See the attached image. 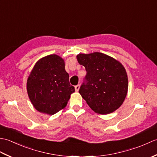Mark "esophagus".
Returning <instances> with one entry per match:
<instances>
[{"mask_svg": "<svg viewBox=\"0 0 157 157\" xmlns=\"http://www.w3.org/2000/svg\"><path fill=\"white\" fill-rule=\"evenodd\" d=\"M79 87H80V86H79V84H78V85L75 86V90L76 92H78L79 91Z\"/></svg>", "mask_w": 157, "mask_h": 157, "instance_id": "1", "label": "esophagus"}]
</instances>
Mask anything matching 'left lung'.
I'll use <instances>...</instances> for the list:
<instances>
[{
  "label": "left lung",
  "instance_id": "left-lung-1",
  "mask_svg": "<svg viewBox=\"0 0 157 157\" xmlns=\"http://www.w3.org/2000/svg\"><path fill=\"white\" fill-rule=\"evenodd\" d=\"M77 59L87 72L79 92L92 111L106 115L119 109L128 89V75L121 63L98 52L79 54Z\"/></svg>",
  "mask_w": 157,
  "mask_h": 157
}]
</instances>
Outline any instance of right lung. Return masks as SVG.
Wrapping results in <instances>:
<instances>
[{
	"label": "right lung",
	"instance_id": "obj_1",
	"mask_svg": "<svg viewBox=\"0 0 157 157\" xmlns=\"http://www.w3.org/2000/svg\"><path fill=\"white\" fill-rule=\"evenodd\" d=\"M69 78L64 60L58 55H48L36 62L27 82L28 94L34 108L51 115L64 109L75 92Z\"/></svg>",
	"mask_w": 157,
	"mask_h": 157
}]
</instances>
